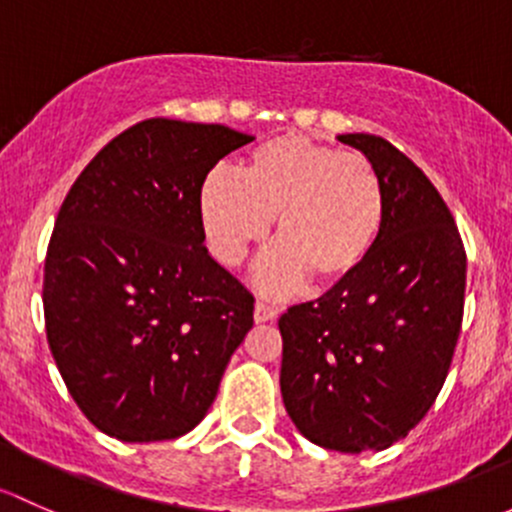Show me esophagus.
<instances>
[{"mask_svg":"<svg viewBox=\"0 0 512 512\" xmlns=\"http://www.w3.org/2000/svg\"><path fill=\"white\" fill-rule=\"evenodd\" d=\"M278 315V308L271 303H263V300H258L256 303V310H254V318L256 323H268V320H273Z\"/></svg>","mask_w":512,"mask_h":512,"instance_id":"esophagus-1","label":"esophagus"}]
</instances>
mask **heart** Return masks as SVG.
<instances>
[{"instance_id": "1", "label": "heart", "mask_w": 512, "mask_h": 512, "mask_svg": "<svg viewBox=\"0 0 512 512\" xmlns=\"http://www.w3.org/2000/svg\"><path fill=\"white\" fill-rule=\"evenodd\" d=\"M384 184L357 152L303 135H278L246 155L241 175L209 172L199 189V219L209 251L239 266L263 244L276 219V244L258 268V286L286 293L313 276L318 286L350 278L377 246Z\"/></svg>"}]
</instances>
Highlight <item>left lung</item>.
Listing matches in <instances>:
<instances>
[{"mask_svg": "<svg viewBox=\"0 0 512 512\" xmlns=\"http://www.w3.org/2000/svg\"><path fill=\"white\" fill-rule=\"evenodd\" d=\"M337 140L382 177L384 226L350 278L281 315V394L313 444L382 451L444 387L461 333L466 251L441 194L404 152L367 133Z\"/></svg>", "mask_w": 512, "mask_h": 512, "instance_id": "obj_1", "label": "left lung"}]
</instances>
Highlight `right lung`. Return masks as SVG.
I'll use <instances>...</instances> for the list:
<instances>
[{
	"label": "right lung",
	"mask_w": 512,
	"mask_h": 512,
	"mask_svg": "<svg viewBox=\"0 0 512 512\" xmlns=\"http://www.w3.org/2000/svg\"><path fill=\"white\" fill-rule=\"evenodd\" d=\"M251 135L150 118L88 162L44 266L51 355L96 429L142 444L192 431L254 328V295L209 256L199 189Z\"/></svg>",
	"instance_id": "obj_1"
}]
</instances>
